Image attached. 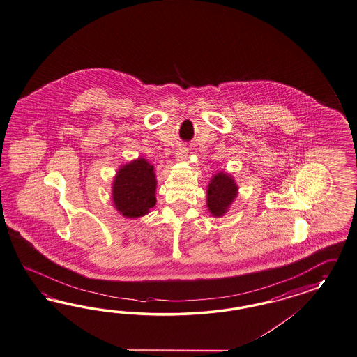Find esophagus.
Listing matches in <instances>:
<instances>
[{
  "mask_svg": "<svg viewBox=\"0 0 357 357\" xmlns=\"http://www.w3.org/2000/svg\"><path fill=\"white\" fill-rule=\"evenodd\" d=\"M176 160L178 161H183L187 158V155H188V149L185 148V146H179L178 149H176Z\"/></svg>",
  "mask_w": 357,
  "mask_h": 357,
  "instance_id": "obj_1",
  "label": "esophagus"
}]
</instances>
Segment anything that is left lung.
I'll list each match as a JSON object with an SVG mask.
<instances>
[{
  "mask_svg": "<svg viewBox=\"0 0 357 357\" xmlns=\"http://www.w3.org/2000/svg\"><path fill=\"white\" fill-rule=\"evenodd\" d=\"M238 190L231 175L221 172L213 176L206 191V206L213 217L225 215L235 200Z\"/></svg>",
  "mask_w": 357,
  "mask_h": 357,
  "instance_id": "obj_1",
  "label": "left lung"
}]
</instances>
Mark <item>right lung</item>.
<instances>
[{
    "label": "right lung",
    "instance_id": "obj_1",
    "mask_svg": "<svg viewBox=\"0 0 357 357\" xmlns=\"http://www.w3.org/2000/svg\"><path fill=\"white\" fill-rule=\"evenodd\" d=\"M155 174L153 165L137 158L121 166L113 182V203L126 218H139L155 205Z\"/></svg>",
    "mask_w": 357,
    "mask_h": 357
}]
</instances>
